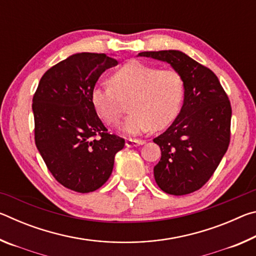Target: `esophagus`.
<instances>
[{
  "label": "esophagus",
  "instance_id": "obj_1",
  "mask_svg": "<svg viewBox=\"0 0 256 256\" xmlns=\"http://www.w3.org/2000/svg\"><path fill=\"white\" fill-rule=\"evenodd\" d=\"M142 144H144V140H136V138H128V140L125 141V146H126L128 148H131V146H142Z\"/></svg>",
  "mask_w": 256,
  "mask_h": 256
}]
</instances>
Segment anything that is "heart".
<instances>
[{
  "instance_id": "1",
  "label": "heart",
  "mask_w": 256,
  "mask_h": 256,
  "mask_svg": "<svg viewBox=\"0 0 256 256\" xmlns=\"http://www.w3.org/2000/svg\"><path fill=\"white\" fill-rule=\"evenodd\" d=\"M112 84L96 86L92 102L97 114L110 125H118L122 118V100L131 98L123 131L131 136L160 130L178 115L184 97V82L172 68H158L131 60L112 76Z\"/></svg>"
}]
</instances>
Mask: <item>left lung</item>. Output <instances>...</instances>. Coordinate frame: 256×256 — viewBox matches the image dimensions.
Segmentation results:
<instances>
[{
  "mask_svg": "<svg viewBox=\"0 0 256 256\" xmlns=\"http://www.w3.org/2000/svg\"><path fill=\"white\" fill-rule=\"evenodd\" d=\"M138 56L170 64L183 79L180 114L154 138L162 150L154 175L164 192L190 194L209 180L226 154L230 141V102L214 73L183 52H142Z\"/></svg>",
  "mask_w": 256,
  "mask_h": 256,
  "instance_id": "8db88e82",
  "label": "left lung"
}]
</instances>
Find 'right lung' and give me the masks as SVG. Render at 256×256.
Instances as JSON below:
<instances>
[{
	"label": "right lung",
	"mask_w": 256,
	"mask_h": 256,
	"mask_svg": "<svg viewBox=\"0 0 256 256\" xmlns=\"http://www.w3.org/2000/svg\"><path fill=\"white\" fill-rule=\"evenodd\" d=\"M107 54L76 53L42 76L32 98L34 142L60 184L89 193L106 183L124 138L107 133L92 102L94 84L118 66Z\"/></svg>",
	"instance_id": "right-lung-1"
}]
</instances>
